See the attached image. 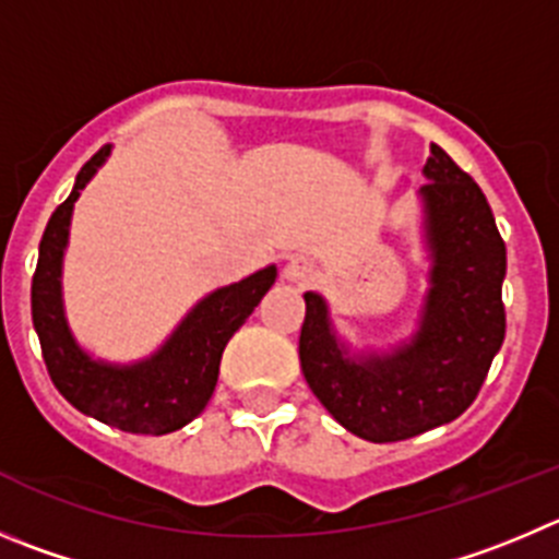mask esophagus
I'll return each instance as SVG.
<instances>
[{
    "mask_svg": "<svg viewBox=\"0 0 559 559\" xmlns=\"http://www.w3.org/2000/svg\"><path fill=\"white\" fill-rule=\"evenodd\" d=\"M284 278L297 286L309 284V281L314 278V264H311V259H306V255H292L289 262L284 264Z\"/></svg>",
    "mask_w": 559,
    "mask_h": 559,
    "instance_id": "1",
    "label": "esophagus"
}]
</instances>
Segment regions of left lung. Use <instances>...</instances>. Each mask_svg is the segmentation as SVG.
<instances>
[{
  "label": "left lung",
  "mask_w": 559,
  "mask_h": 559,
  "mask_svg": "<svg viewBox=\"0 0 559 559\" xmlns=\"http://www.w3.org/2000/svg\"><path fill=\"white\" fill-rule=\"evenodd\" d=\"M419 187L427 292L416 331L389 350H353L320 292H306L300 367L314 397L353 436L403 441L457 419L504 342L508 250L483 190L430 145Z\"/></svg>",
  "instance_id": "left-lung-1"
}]
</instances>
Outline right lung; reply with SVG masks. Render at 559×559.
Masks as SVG:
<instances>
[{
	"mask_svg": "<svg viewBox=\"0 0 559 559\" xmlns=\"http://www.w3.org/2000/svg\"><path fill=\"white\" fill-rule=\"evenodd\" d=\"M109 154L112 145H104L87 162L76 174L71 195L49 217L33 278V325L51 383L76 411L118 430L165 436L190 425L206 408L217 385L228 338L262 304V297L275 284L278 267L267 264L237 284L209 292L181 317L174 333L140 361L115 364L91 356L68 325L62 259L76 198Z\"/></svg>",
	"mask_w": 559,
	"mask_h": 559,
	"instance_id": "1",
	"label": "right lung"
}]
</instances>
